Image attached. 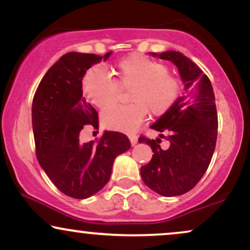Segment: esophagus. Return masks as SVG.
Here are the masks:
<instances>
[{"instance_id": "34e87169", "label": "esophagus", "mask_w": 250, "mask_h": 250, "mask_svg": "<svg viewBox=\"0 0 250 250\" xmlns=\"http://www.w3.org/2000/svg\"><path fill=\"white\" fill-rule=\"evenodd\" d=\"M129 140H130L131 146H135L137 143V136H135V135H131V136H129Z\"/></svg>"}]
</instances>
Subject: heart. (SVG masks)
<instances>
[{
    "label": "heart",
    "mask_w": 250,
    "mask_h": 250,
    "mask_svg": "<svg viewBox=\"0 0 250 250\" xmlns=\"http://www.w3.org/2000/svg\"><path fill=\"white\" fill-rule=\"evenodd\" d=\"M115 82L129 88L127 105H113L103 111V123L123 133H134L147 116L163 115L174 105L181 93V83L168 73L165 63L141 54H131L111 68ZM102 68L89 69L82 79V89L91 103L104 108L116 101L119 87Z\"/></svg>",
    "instance_id": "b5f03b06"
}]
</instances>
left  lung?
Returning a JSON list of instances; mask_svg holds the SVG:
<instances>
[{"instance_id":"left-lung-1","label":"left lung","mask_w":250,"mask_h":250,"mask_svg":"<svg viewBox=\"0 0 250 250\" xmlns=\"http://www.w3.org/2000/svg\"><path fill=\"white\" fill-rule=\"evenodd\" d=\"M151 56L173 62L185 85V94L150 128L160 139L140 137L153 157L141 167L143 182L162 196H177L193 189L208 169L217 137V113L210 80L180 51L168 50ZM161 138L168 148L159 146Z\"/></svg>"}]
</instances>
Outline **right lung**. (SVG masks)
<instances>
[{"label": "right lung", "mask_w": 250, "mask_h": 250, "mask_svg": "<svg viewBox=\"0 0 250 250\" xmlns=\"http://www.w3.org/2000/svg\"><path fill=\"white\" fill-rule=\"evenodd\" d=\"M103 56L64 54L40 82L31 107L36 156L59 190L74 199H88L108 183L114 160L131 147L125 134L103 131L101 139L80 142L83 125L99 127L97 111L85 101L82 79Z\"/></svg>", "instance_id": "obj_1"}]
</instances>
